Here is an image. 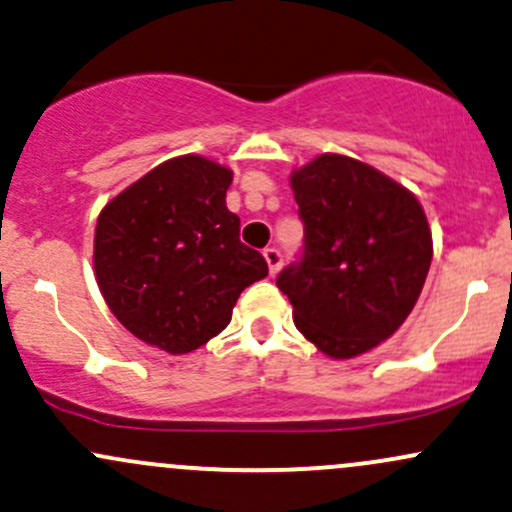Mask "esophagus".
Segmentation results:
<instances>
[{"label": "esophagus", "mask_w": 512, "mask_h": 512, "mask_svg": "<svg viewBox=\"0 0 512 512\" xmlns=\"http://www.w3.org/2000/svg\"><path fill=\"white\" fill-rule=\"evenodd\" d=\"M263 258H266L268 271H271V276H276V273L280 271V266H283V254H280L276 246H271V249L263 251Z\"/></svg>", "instance_id": "34e87169"}]
</instances>
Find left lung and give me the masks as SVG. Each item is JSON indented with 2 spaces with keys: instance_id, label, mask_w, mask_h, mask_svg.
Returning a JSON list of instances; mask_svg holds the SVG:
<instances>
[{
  "instance_id": "left-lung-1",
  "label": "left lung",
  "mask_w": 512,
  "mask_h": 512,
  "mask_svg": "<svg viewBox=\"0 0 512 512\" xmlns=\"http://www.w3.org/2000/svg\"><path fill=\"white\" fill-rule=\"evenodd\" d=\"M305 227L302 254L276 285L295 327L322 354L351 359L405 322L432 263V234L420 202L354 158L322 153L295 170Z\"/></svg>"
}]
</instances>
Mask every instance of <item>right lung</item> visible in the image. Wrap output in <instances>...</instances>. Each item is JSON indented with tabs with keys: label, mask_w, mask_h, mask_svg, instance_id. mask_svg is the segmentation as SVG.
Here are the masks:
<instances>
[{
	"label": "right lung",
	"mask_w": 512,
	"mask_h": 512,
	"mask_svg": "<svg viewBox=\"0 0 512 512\" xmlns=\"http://www.w3.org/2000/svg\"><path fill=\"white\" fill-rule=\"evenodd\" d=\"M232 170L180 156L136 180L100 212L95 276L109 310L141 342L188 354L217 337L241 290L268 263L239 241L227 210Z\"/></svg>",
	"instance_id": "1"
}]
</instances>
